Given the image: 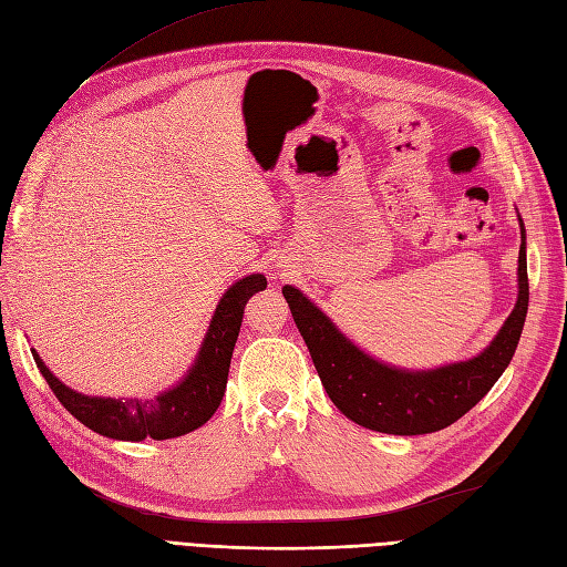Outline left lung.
I'll list each match as a JSON object with an SVG mask.
<instances>
[{"label": "left lung", "instance_id": "1", "mask_svg": "<svg viewBox=\"0 0 567 567\" xmlns=\"http://www.w3.org/2000/svg\"><path fill=\"white\" fill-rule=\"evenodd\" d=\"M517 220L522 244L515 309L486 350L467 361L422 371L383 364L347 338L297 287H282L326 393L347 419L393 435L433 433L455 424L488 393L511 364L529 307L527 235L519 215Z\"/></svg>", "mask_w": 567, "mask_h": 567}]
</instances>
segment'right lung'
I'll return each mask as SVG.
<instances>
[{
  "instance_id": "right-lung-1",
  "label": "right lung",
  "mask_w": 567,
  "mask_h": 567,
  "mask_svg": "<svg viewBox=\"0 0 567 567\" xmlns=\"http://www.w3.org/2000/svg\"><path fill=\"white\" fill-rule=\"evenodd\" d=\"M266 275L254 272L227 289L223 299L217 301L208 332L203 336L194 364L188 367L184 379L177 385L159 393L155 400H117L76 393V390H71L56 379L35 350L31 352L56 400L83 426L114 441L138 443L145 439H177V435L192 433L206 424L215 410L220 408L227 388L231 352H235V342L239 338L244 307L256 292L266 289Z\"/></svg>"
}]
</instances>
